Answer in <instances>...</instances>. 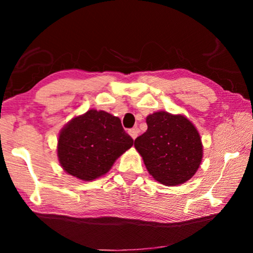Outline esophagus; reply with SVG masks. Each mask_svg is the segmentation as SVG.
<instances>
[{
	"label": "esophagus",
	"instance_id": "obj_1",
	"mask_svg": "<svg viewBox=\"0 0 253 253\" xmlns=\"http://www.w3.org/2000/svg\"><path fill=\"white\" fill-rule=\"evenodd\" d=\"M129 134L131 136V138H132V139H136L137 136H138V129H137V127H134V129H130Z\"/></svg>",
	"mask_w": 253,
	"mask_h": 253
}]
</instances>
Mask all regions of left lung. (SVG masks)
I'll use <instances>...</instances> for the list:
<instances>
[{
  "label": "left lung",
  "instance_id": "1",
  "mask_svg": "<svg viewBox=\"0 0 253 253\" xmlns=\"http://www.w3.org/2000/svg\"><path fill=\"white\" fill-rule=\"evenodd\" d=\"M147 130L134 140L155 181L176 186L189 181L203 159V144L195 126L183 115L157 112L146 117Z\"/></svg>",
  "mask_w": 253,
  "mask_h": 253
}]
</instances>
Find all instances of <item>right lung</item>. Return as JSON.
Returning a JSON list of instances; mask_svg holds the SVG:
<instances>
[{
  "label": "right lung",
  "mask_w": 253,
  "mask_h": 253,
  "mask_svg": "<svg viewBox=\"0 0 253 253\" xmlns=\"http://www.w3.org/2000/svg\"><path fill=\"white\" fill-rule=\"evenodd\" d=\"M133 145L119 117L91 109L61 130L57 157L69 175L83 181L105 175L116 159Z\"/></svg>",
  "instance_id": "add662e5"
}]
</instances>
